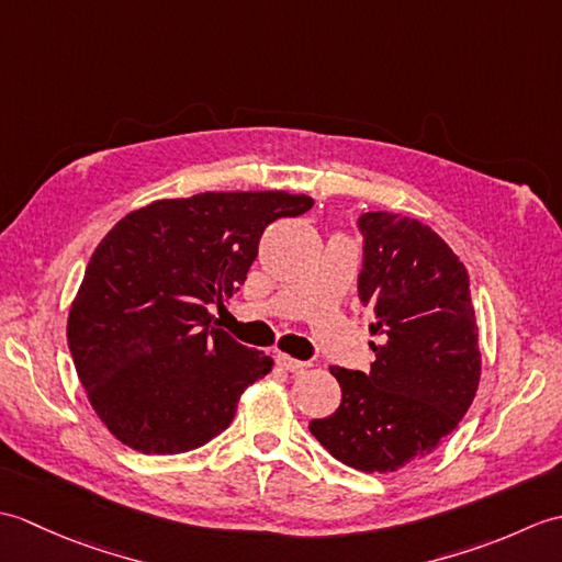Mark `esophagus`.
Instances as JSON below:
<instances>
[{
    "instance_id": "34e87169",
    "label": "esophagus",
    "mask_w": 562,
    "mask_h": 562,
    "mask_svg": "<svg viewBox=\"0 0 562 562\" xmlns=\"http://www.w3.org/2000/svg\"><path fill=\"white\" fill-rule=\"evenodd\" d=\"M278 367L288 369V372H302V369L308 367V362L294 360V357H288V355H278Z\"/></svg>"
}]
</instances>
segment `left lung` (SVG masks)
<instances>
[{"label": "left lung", "mask_w": 562, "mask_h": 562, "mask_svg": "<svg viewBox=\"0 0 562 562\" xmlns=\"http://www.w3.org/2000/svg\"><path fill=\"white\" fill-rule=\"evenodd\" d=\"M357 292L374 308L369 372L330 367L338 411L308 423L333 457L391 473L432 453L473 403L481 379L469 272L427 224L391 212L360 220Z\"/></svg>", "instance_id": "obj_1"}]
</instances>
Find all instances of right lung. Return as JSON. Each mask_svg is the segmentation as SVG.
<instances>
[{
    "label": "right lung",
    "instance_id": "obj_1",
    "mask_svg": "<svg viewBox=\"0 0 562 562\" xmlns=\"http://www.w3.org/2000/svg\"><path fill=\"white\" fill-rule=\"evenodd\" d=\"M308 195L200 193L157 200L105 234L69 308L67 342L93 411L142 453L207 445L272 357L214 326L246 280L266 226L300 217Z\"/></svg>",
    "mask_w": 562,
    "mask_h": 562
}]
</instances>
